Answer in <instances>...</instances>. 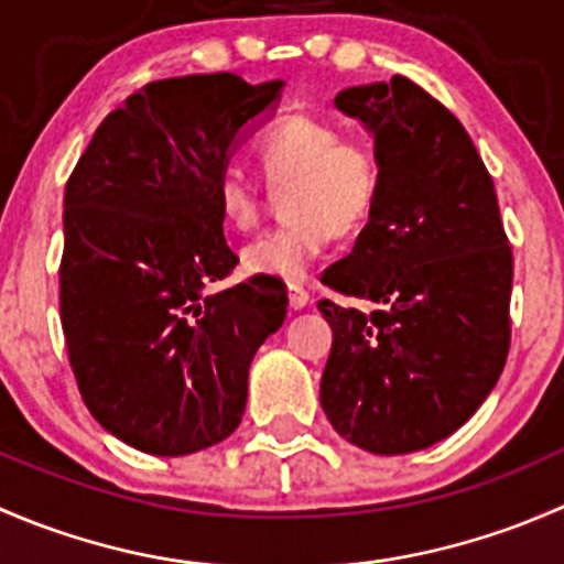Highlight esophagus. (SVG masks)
<instances>
[{
	"label": "esophagus",
	"instance_id": "1",
	"mask_svg": "<svg viewBox=\"0 0 564 564\" xmlns=\"http://www.w3.org/2000/svg\"><path fill=\"white\" fill-rule=\"evenodd\" d=\"M308 303H311L308 289H303L300 283H292V286H289V305H292V311H303Z\"/></svg>",
	"mask_w": 564,
	"mask_h": 564
}]
</instances>
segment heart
I'll return each mask as SVG.
<instances>
[{"label":"heart","mask_w":564,"mask_h":564,"mask_svg":"<svg viewBox=\"0 0 564 564\" xmlns=\"http://www.w3.org/2000/svg\"><path fill=\"white\" fill-rule=\"evenodd\" d=\"M261 176L283 191L286 220L242 248L253 275L303 281L324 256L333 231L349 235L373 215L384 166L377 144L344 133L335 119L289 113L256 141ZM264 182L237 166L215 176V207L231 231H250L264 213Z\"/></svg>","instance_id":"1"}]
</instances>
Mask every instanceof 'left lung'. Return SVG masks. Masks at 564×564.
Instances as JSON below:
<instances>
[{"mask_svg":"<svg viewBox=\"0 0 564 564\" xmlns=\"http://www.w3.org/2000/svg\"><path fill=\"white\" fill-rule=\"evenodd\" d=\"M373 130L384 180L349 256L322 283L368 308L318 300L333 327L322 409L377 456L458 431L510 351L513 250L494 180L456 113L403 76L335 98Z\"/></svg>","mask_w":564,"mask_h":564,"instance_id":"1","label":"left lung"}]
</instances>
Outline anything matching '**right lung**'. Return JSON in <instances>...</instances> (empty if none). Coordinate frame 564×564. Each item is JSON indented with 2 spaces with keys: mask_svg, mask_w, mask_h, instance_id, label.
Instances as JSON below:
<instances>
[{
  "mask_svg": "<svg viewBox=\"0 0 564 564\" xmlns=\"http://www.w3.org/2000/svg\"><path fill=\"white\" fill-rule=\"evenodd\" d=\"M281 82L163 78L95 130L65 185L59 318L93 417L124 445L187 456L240 425L256 349L286 318V286L253 275L207 294L240 259L215 176Z\"/></svg>",
  "mask_w": 564,
  "mask_h": 564,
  "instance_id": "obj_1",
  "label": "right lung"
}]
</instances>
